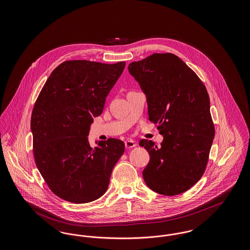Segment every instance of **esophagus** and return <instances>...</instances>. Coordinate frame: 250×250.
Here are the masks:
<instances>
[{
    "label": "esophagus",
    "mask_w": 250,
    "mask_h": 250,
    "mask_svg": "<svg viewBox=\"0 0 250 250\" xmlns=\"http://www.w3.org/2000/svg\"><path fill=\"white\" fill-rule=\"evenodd\" d=\"M125 148L128 149V148H133V147L137 146V143H135L134 141H132V140H128L125 143Z\"/></svg>",
    "instance_id": "esophagus-1"
}]
</instances>
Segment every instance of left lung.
I'll list each match as a JSON object with an SVG mask.
<instances>
[{"label": "left lung", "mask_w": 250, "mask_h": 250, "mask_svg": "<svg viewBox=\"0 0 250 250\" xmlns=\"http://www.w3.org/2000/svg\"><path fill=\"white\" fill-rule=\"evenodd\" d=\"M128 70L146 95L149 120L164 138L158 147L141 140L150 155L143 179L156 193H184L202 178L214 141L206 87L172 53H154L129 63Z\"/></svg>", "instance_id": "8db88e82"}]
</instances>
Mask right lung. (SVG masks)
<instances>
[{
	"label": "right lung",
	"mask_w": 250,
	"mask_h": 250,
	"mask_svg": "<svg viewBox=\"0 0 250 250\" xmlns=\"http://www.w3.org/2000/svg\"><path fill=\"white\" fill-rule=\"evenodd\" d=\"M125 66V62L65 61L36 99L31 117L36 167L49 189L64 201L86 203L100 198L125 152L120 140L110 138L93 148L87 137Z\"/></svg>",
	"instance_id": "add662e5"
}]
</instances>
